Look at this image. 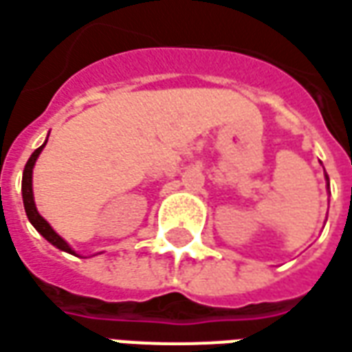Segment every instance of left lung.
I'll return each instance as SVG.
<instances>
[{"mask_svg":"<svg viewBox=\"0 0 352 352\" xmlns=\"http://www.w3.org/2000/svg\"><path fill=\"white\" fill-rule=\"evenodd\" d=\"M326 177H327V175H326ZM327 186H329V183H327Z\"/></svg>","mask_w":352,"mask_h":352,"instance_id":"obj_1","label":"left lung"}]
</instances>
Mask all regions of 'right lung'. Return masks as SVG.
Here are the masks:
<instances>
[{
	"label": "right lung",
	"instance_id": "1",
	"mask_svg": "<svg viewBox=\"0 0 352 352\" xmlns=\"http://www.w3.org/2000/svg\"><path fill=\"white\" fill-rule=\"evenodd\" d=\"M45 142H47V140H45ZM45 142L32 152V156L28 157V162H26V166H25V171H23V202H25V212H26V216H28V219H30V223L36 227V231L44 236L47 243H52V245L57 246L59 250H65V252H69V254H75V250L67 245L61 236L57 235L56 231L52 229V226H50L44 217L38 214V210H36L34 192H32V169H34V164H36V160H38V156H40V152L44 150Z\"/></svg>",
	"mask_w": 352,
	"mask_h": 352
}]
</instances>
